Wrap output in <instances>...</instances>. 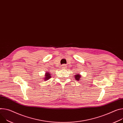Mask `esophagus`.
<instances>
[{"label":"esophagus","instance_id":"1","mask_svg":"<svg viewBox=\"0 0 123 123\" xmlns=\"http://www.w3.org/2000/svg\"><path fill=\"white\" fill-rule=\"evenodd\" d=\"M66 67V64H63L62 65V68L65 69Z\"/></svg>","mask_w":123,"mask_h":123}]
</instances>
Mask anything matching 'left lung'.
<instances>
[{"label":"left lung","instance_id":"1","mask_svg":"<svg viewBox=\"0 0 123 123\" xmlns=\"http://www.w3.org/2000/svg\"><path fill=\"white\" fill-rule=\"evenodd\" d=\"M75 78L76 80H80V78H81V76L79 74H75Z\"/></svg>","mask_w":123,"mask_h":123}]
</instances>
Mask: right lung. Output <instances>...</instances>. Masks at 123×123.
<instances>
[{
    "label": "right lung",
    "mask_w": 123,
    "mask_h": 123,
    "mask_svg": "<svg viewBox=\"0 0 123 123\" xmlns=\"http://www.w3.org/2000/svg\"><path fill=\"white\" fill-rule=\"evenodd\" d=\"M51 77V75H50V74H49L48 72L46 73V74H45V77H44V79H45L46 80H48L49 79H50V77Z\"/></svg>",
    "instance_id": "right-lung-1"
}]
</instances>
